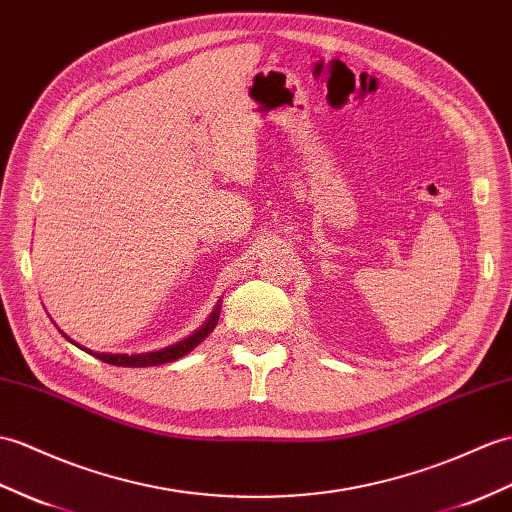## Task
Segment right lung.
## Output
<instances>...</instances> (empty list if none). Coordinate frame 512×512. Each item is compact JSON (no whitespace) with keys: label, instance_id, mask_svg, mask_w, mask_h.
<instances>
[{"label":"right lung","instance_id":"add662e5","mask_svg":"<svg viewBox=\"0 0 512 512\" xmlns=\"http://www.w3.org/2000/svg\"><path fill=\"white\" fill-rule=\"evenodd\" d=\"M220 303H222V301H218V305L213 307V312L209 314V318L194 331V334H189L187 338L170 344V347H163V349H157V351H146V353H95V351H91V349H87V347H82V344L71 340V338L65 334V331H61V329H58V331H61V334H63L71 344H76L78 349L95 355V358L106 362V364L128 366V368L159 366V364H168V362H174V360H178V358H183V355H187L189 351L196 349L198 344H200L202 340H205L213 329H216L218 318H220Z\"/></svg>","mask_w":512,"mask_h":512}]
</instances>
